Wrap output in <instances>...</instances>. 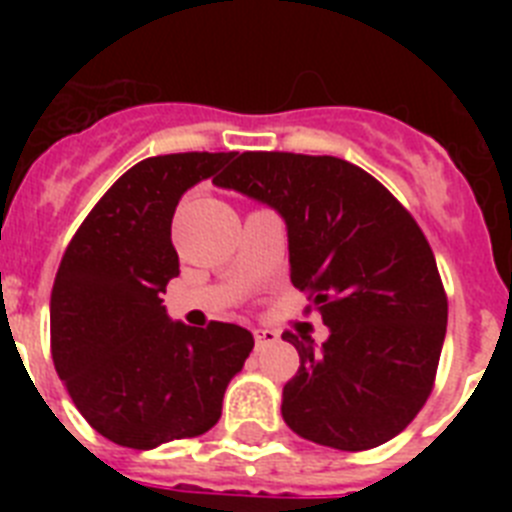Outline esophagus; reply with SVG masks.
<instances>
[{"label": "esophagus", "instance_id": "esophagus-1", "mask_svg": "<svg viewBox=\"0 0 512 512\" xmlns=\"http://www.w3.org/2000/svg\"><path fill=\"white\" fill-rule=\"evenodd\" d=\"M253 341H256V351H264V348L274 346L279 341V333L269 328H256L253 330Z\"/></svg>", "mask_w": 512, "mask_h": 512}]
</instances>
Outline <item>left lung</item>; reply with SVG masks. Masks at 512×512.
Returning <instances> with one entry per match:
<instances>
[{
	"mask_svg": "<svg viewBox=\"0 0 512 512\" xmlns=\"http://www.w3.org/2000/svg\"><path fill=\"white\" fill-rule=\"evenodd\" d=\"M215 184L282 215L289 277L330 330L323 346L282 333L300 354L282 392L284 423L341 451L374 449L405 431L433 390L449 320L413 215L336 156L248 151Z\"/></svg>",
	"mask_w": 512,
	"mask_h": 512,
	"instance_id": "obj_1",
	"label": "left lung"
}]
</instances>
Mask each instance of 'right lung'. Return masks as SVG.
I'll return each instance as SVG.
<instances>
[{"mask_svg": "<svg viewBox=\"0 0 512 512\" xmlns=\"http://www.w3.org/2000/svg\"><path fill=\"white\" fill-rule=\"evenodd\" d=\"M235 153H169L135 164L81 223L51 295V354L94 431L148 451L202 436L220 420L251 330L171 320L166 284L179 274L171 217L194 184L220 179Z\"/></svg>", "mask_w": 512, "mask_h": 512, "instance_id": "obj_1", "label": "right lung"}]
</instances>
